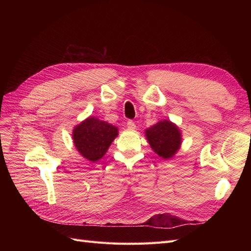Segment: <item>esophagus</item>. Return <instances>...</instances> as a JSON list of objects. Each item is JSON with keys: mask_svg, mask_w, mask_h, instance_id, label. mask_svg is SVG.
<instances>
[{"mask_svg": "<svg viewBox=\"0 0 251 251\" xmlns=\"http://www.w3.org/2000/svg\"><path fill=\"white\" fill-rule=\"evenodd\" d=\"M126 126H127L128 130H134V128L136 127V125H135L134 121H132V120H128L127 123H126Z\"/></svg>", "mask_w": 251, "mask_h": 251, "instance_id": "esophagus-1", "label": "esophagus"}]
</instances>
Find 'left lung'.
I'll return each instance as SVG.
<instances>
[{
  "label": "left lung",
  "mask_w": 251,
  "mask_h": 251,
  "mask_svg": "<svg viewBox=\"0 0 251 251\" xmlns=\"http://www.w3.org/2000/svg\"><path fill=\"white\" fill-rule=\"evenodd\" d=\"M146 136L151 150L163 159L174 157L182 143L179 127L166 119L149 127L146 131Z\"/></svg>",
  "instance_id": "left-lung-1"
}]
</instances>
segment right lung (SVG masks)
I'll return each instance as SVG.
<instances>
[{
  "mask_svg": "<svg viewBox=\"0 0 251 251\" xmlns=\"http://www.w3.org/2000/svg\"><path fill=\"white\" fill-rule=\"evenodd\" d=\"M117 135V126L90 116L74 127L72 137L79 154L89 161L96 162L107 153Z\"/></svg>",
  "mask_w": 251,
  "mask_h": 251,
  "instance_id": "obj_1",
  "label": "right lung"
}]
</instances>
